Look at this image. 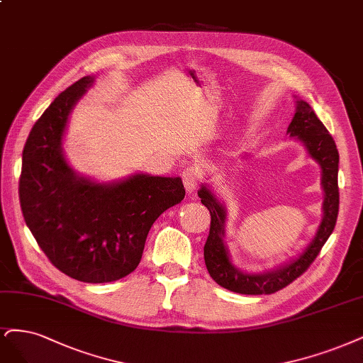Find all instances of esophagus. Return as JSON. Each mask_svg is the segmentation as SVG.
I'll return each instance as SVG.
<instances>
[{"mask_svg": "<svg viewBox=\"0 0 363 363\" xmlns=\"http://www.w3.org/2000/svg\"><path fill=\"white\" fill-rule=\"evenodd\" d=\"M182 179H183V183H184L187 194H194L196 191L199 182H201V174H199L198 168L189 167V168H186L183 171Z\"/></svg>", "mask_w": 363, "mask_h": 363, "instance_id": "1", "label": "esophagus"}]
</instances>
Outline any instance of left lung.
Returning <instances> with one entry per match:
<instances>
[{
  "label": "left lung",
  "mask_w": 363,
  "mask_h": 363,
  "mask_svg": "<svg viewBox=\"0 0 363 363\" xmlns=\"http://www.w3.org/2000/svg\"><path fill=\"white\" fill-rule=\"evenodd\" d=\"M293 140L301 141L309 157L314 159L321 168V186L324 191L323 219L318 230L308 246L296 258L284 264L261 272L247 273L237 269L230 258L228 247L225 245V219L227 208L207 184L198 191L201 203L208 208L211 222L210 233L204 246V261L210 277L223 289L239 294H272L291 284L311 266L332 234L340 208L338 189V148L332 135L318 120L314 109L302 99L296 101V114L286 129Z\"/></svg>",
  "instance_id": "1"
}]
</instances>
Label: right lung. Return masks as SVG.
Masks as SVG:
<instances>
[{"label":"right lung","instance_id":"add662e5","mask_svg":"<svg viewBox=\"0 0 363 363\" xmlns=\"http://www.w3.org/2000/svg\"><path fill=\"white\" fill-rule=\"evenodd\" d=\"M94 84H72L35 121L22 153L23 219L49 261L67 277L104 284L138 267L155 220L184 198L180 177L136 172L99 183L74 171L62 152L72 109Z\"/></svg>","mask_w":363,"mask_h":363}]
</instances>
